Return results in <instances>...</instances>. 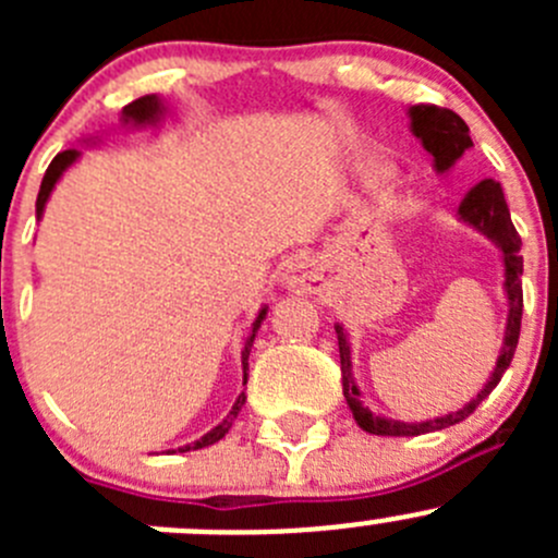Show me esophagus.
<instances>
[{"label":"esophagus","mask_w":558,"mask_h":558,"mask_svg":"<svg viewBox=\"0 0 558 558\" xmlns=\"http://www.w3.org/2000/svg\"><path fill=\"white\" fill-rule=\"evenodd\" d=\"M283 280L294 294H315L320 289V275L311 262H291Z\"/></svg>","instance_id":"34e87169"}]
</instances>
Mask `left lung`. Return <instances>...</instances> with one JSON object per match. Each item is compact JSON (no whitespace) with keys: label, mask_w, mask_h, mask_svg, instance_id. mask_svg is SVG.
<instances>
[{"label":"left lung","mask_w":558,"mask_h":558,"mask_svg":"<svg viewBox=\"0 0 558 558\" xmlns=\"http://www.w3.org/2000/svg\"><path fill=\"white\" fill-rule=\"evenodd\" d=\"M410 129H413L415 137L421 140L426 150L435 159L437 172H448L456 161L464 156L466 148H472L470 140V126L456 116L448 107L437 105H413L410 107ZM459 218L464 223H470L472 229H477L481 234H486L492 243H497L502 251L505 262V294H508V326H505V342L502 351H499L497 367H494L492 378L483 386V391L477 393L472 402H466L464 408L456 410V413L442 415L435 421H421V424H404V421H391L386 415L373 413L369 408L362 404V393H359L356 380H353V367H351V345H348V337L342 331V326L337 324V345H340V369H342V393H345V402L351 408L353 418L369 435H384V437H415L426 435V432L446 429V426L459 424L466 415L475 413L477 404L488 397V393L497 388L502 380L505 369L513 362L515 345H519L521 335V313H523V291H521V275H523V256H521V238L515 232L513 221H510L508 202H505L502 185L497 180L486 178L470 191V194L461 199L459 205Z\"/></svg>","instance_id":"left-lung-1"}]
</instances>
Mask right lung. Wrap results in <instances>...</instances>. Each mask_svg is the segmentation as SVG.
Listing matches in <instances>:
<instances>
[{
  "label": "right lung",
  "mask_w": 558,
  "mask_h": 558,
  "mask_svg": "<svg viewBox=\"0 0 558 558\" xmlns=\"http://www.w3.org/2000/svg\"><path fill=\"white\" fill-rule=\"evenodd\" d=\"M161 112H165V105H161V99L156 97V94H148V97H140V99H134V102H129L126 107H123L121 116H123V123H134V126H143V123H156V121H159ZM77 156H81V154H77L75 148H70V150H61V154L56 156L53 161H50V167H48V170H45L43 185H39V194H37V218L43 216L45 202H48V196H50V191H53V185L59 183L61 174H64L66 167H70L72 161L77 159ZM264 315H267V307H262V311H258L256 320H253L251 335H247L245 348H243V378L245 380H247V356H251V345H253V340H256V331H258V326H262ZM243 404H245V393H240L238 402L232 404L229 415L221 421V424L216 426V429H210L205 437H199V440H196V442H191V446L178 448V451L180 453L196 451V448H207V446H213V442L221 440V437L227 435L229 429H232L234 418H238V413H240V410H243Z\"/></svg>",
  "instance_id": "right-lung-1"
}]
</instances>
